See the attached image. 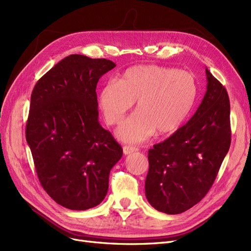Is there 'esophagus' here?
Returning a JSON list of instances; mask_svg holds the SVG:
<instances>
[{
  "mask_svg": "<svg viewBox=\"0 0 251 251\" xmlns=\"http://www.w3.org/2000/svg\"><path fill=\"white\" fill-rule=\"evenodd\" d=\"M135 151H138V149L137 148H133V146H124V153L125 154H129L132 152H135Z\"/></svg>",
  "mask_w": 251,
  "mask_h": 251,
  "instance_id": "esophagus-1",
  "label": "esophagus"
}]
</instances>
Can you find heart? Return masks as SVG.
<instances>
[{"label": "heart", "instance_id": "heart-1", "mask_svg": "<svg viewBox=\"0 0 251 251\" xmlns=\"http://www.w3.org/2000/svg\"><path fill=\"white\" fill-rule=\"evenodd\" d=\"M198 86L192 74L159 65H137L125 71L117 83L100 89L99 106L110 126L123 122L136 101V112L118 128L127 143H139L157 133L170 135L192 113Z\"/></svg>", "mask_w": 251, "mask_h": 251}]
</instances>
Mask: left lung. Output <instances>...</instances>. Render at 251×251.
Masks as SVG:
<instances>
[{"label": "left lung", "mask_w": 251, "mask_h": 251, "mask_svg": "<svg viewBox=\"0 0 251 251\" xmlns=\"http://www.w3.org/2000/svg\"><path fill=\"white\" fill-rule=\"evenodd\" d=\"M206 91L189 122L149 151L145 195L151 206L180 214L209 192L230 146L226 89L205 68Z\"/></svg>", "instance_id": "left-lung-1"}]
</instances>
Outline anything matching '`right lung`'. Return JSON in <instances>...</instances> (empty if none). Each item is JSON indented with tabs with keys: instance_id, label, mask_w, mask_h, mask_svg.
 Returning a JSON list of instances; mask_svg holds the SVG:
<instances>
[{
	"instance_id": "add662e5",
	"label": "right lung",
	"mask_w": 251,
	"mask_h": 251,
	"mask_svg": "<svg viewBox=\"0 0 251 251\" xmlns=\"http://www.w3.org/2000/svg\"><path fill=\"white\" fill-rule=\"evenodd\" d=\"M107 59L67 56L36 83L25 139L42 188L60 205L84 211L100 204L123 149L99 123L97 85L113 70Z\"/></svg>"
}]
</instances>
